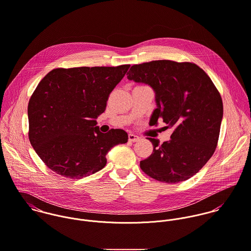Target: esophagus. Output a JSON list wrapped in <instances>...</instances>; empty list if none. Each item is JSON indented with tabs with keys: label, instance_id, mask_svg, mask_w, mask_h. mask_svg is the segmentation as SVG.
Returning a JSON list of instances; mask_svg holds the SVG:
<instances>
[{
	"label": "esophagus",
	"instance_id": "1",
	"mask_svg": "<svg viewBox=\"0 0 251 251\" xmlns=\"http://www.w3.org/2000/svg\"><path fill=\"white\" fill-rule=\"evenodd\" d=\"M129 141L130 142H133V143H136V142H139L140 141V137H138V136H136V135H134V134H129Z\"/></svg>",
	"mask_w": 251,
	"mask_h": 251
}]
</instances>
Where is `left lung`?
<instances>
[{
	"instance_id": "1",
	"label": "left lung",
	"mask_w": 251,
	"mask_h": 251,
	"mask_svg": "<svg viewBox=\"0 0 251 251\" xmlns=\"http://www.w3.org/2000/svg\"><path fill=\"white\" fill-rule=\"evenodd\" d=\"M127 77L155 92L151 126L163 119L167 128H174L171 140L161 146L148 138L153 152L141 161V169L167 183L196 175L215 151L223 117L221 96L209 76L194 63L156 60L132 66Z\"/></svg>"
}]
</instances>
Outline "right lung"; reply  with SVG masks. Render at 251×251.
Listing matches in <instances>:
<instances>
[{
  "label": "right lung",
  "instance_id": "obj_1",
  "mask_svg": "<svg viewBox=\"0 0 251 251\" xmlns=\"http://www.w3.org/2000/svg\"><path fill=\"white\" fill-rule=\"evenodd\" d=\"M130 65L54 69L39 83L28 104L29 140L56 174L82 178L106 164L113 147L128 142L122 129L99 131L96 119Z\"/></svg>",
  "mask_w": 251,
  "mask_h": 251
}]
</instances>
